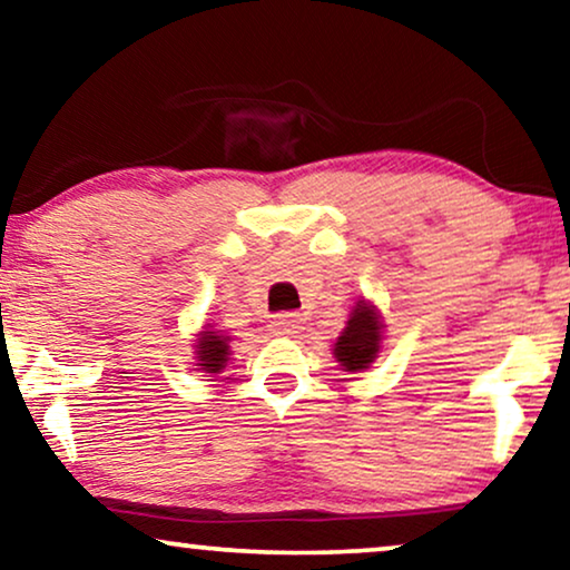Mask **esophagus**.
<instances>
[{
  "label": "esophagus",
  "instance_id": "1",
  "mask_svg": "<svg viewBox=\"0 0 570 570\" xmlns=\"http://www.w3.org/2000/svg\"><path fill=\"white\" fill-rule=\"evenodd\" d=\"M302 325H304V317L296 315V312H284V315H278V317L274 320V327H276V331L282 333V335L299 333Z\"/></svg>",
  "mask_w": 570,
  "mask_h": 570
}]
</instances>
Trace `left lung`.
I'll return each mask as SVG.
<instances>
[{
    "instance_id": "8db88e82",
    "label": "left lung",
    "mask_w": 570,
    "mask_h": 570,
    "mask_svg": "<svg viewBox=\"0 0 570 570\" xmlns=\"http://www.w3.org/2000/svg\"><path fill=\"white\" fill-rule=\"evenodd\" d=\"M382 327V317L374 304L358 299L356 307L351 309L346 327H343V333L333 346V356L338 358V364L346 372H362V368L374 362L376 354H380Z\"/></svg>"
}]
</instances>
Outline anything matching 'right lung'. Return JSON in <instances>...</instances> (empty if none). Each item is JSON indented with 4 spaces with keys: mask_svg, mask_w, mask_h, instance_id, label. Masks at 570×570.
<instances>
[{
    "mask_svg": "<svg viewBox=\"0 0 570 570\" xmlns=\"http://www.w3.org/2000/svg\"><path fill=\"white\" fill-rule=\"evenodd\" d=\"M229 358V335H222L219 331H212L206 325L196 338V366L206 374H219Z\"/></svg>",
    "mask_w": 570,
    "mask_h": 570,
    "instance_id": "add662e5",
    "label": "right lung"
}]
</instances>
